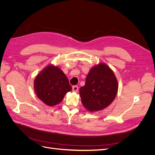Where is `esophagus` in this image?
Returning a JSON list of instances; mask_svg holds the SVG:
<instances>
[{
  "label": "esophagus",
  "instance_id": "34e87169",
  "mask_svg": "<svg viewBox=\"0 0 155 155\" xmlns=\"http://www.w3.org/2000/svg\"><path fill=\"white\" fill-rule=\"evenodd\" d=\"M72 91L74 92H78V86H73L72 87Z\"/></svg>",
  "mask_w": 155,
  "mask_h": 155
}]
</instances>
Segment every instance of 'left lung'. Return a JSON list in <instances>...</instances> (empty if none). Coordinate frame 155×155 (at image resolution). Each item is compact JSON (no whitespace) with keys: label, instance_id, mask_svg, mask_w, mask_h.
Instances as JSON below:
<instances>
[{"label":"left lung","instance_id":"8db88e82","mask_svg":"<svg viewBox=\"0 0 155 155\" xmlns=\"http://www.w3.org/2000/svg\"><path fill=\"white\" fill-rule=\"evenodd\" d=\"M118 89V81L113 71L106 64L99 63L90 70L79 94L85 109L94 112L109 106L115 99Z\"/></svg>","mask_w":155,"mask_h":155}]
</instances>
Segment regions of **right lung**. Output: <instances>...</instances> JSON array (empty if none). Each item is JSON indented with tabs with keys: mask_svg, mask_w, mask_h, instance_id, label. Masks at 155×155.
I'll return each instance as SVG.
<instances>
[{
	"mask_svg": "<svg viewBox=\"0 0 155 155\" xmlns=\"http://www.w3.org/2000/svg\"><path fill=\"white\" fill-rule=\"evenodd\" d=\"M34 90L39 100L48 106H54L71 91L66 75L58 67L49 64L35 77Z\"/></svg>",
	"mask_w": 155,
	"mask_h": 155,
	"instance_id": "1",
	"label": "right lung"
}]
</instances>
